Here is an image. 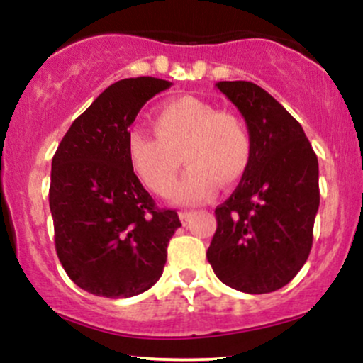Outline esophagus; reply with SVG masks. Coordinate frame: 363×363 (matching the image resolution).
I'll list each match as a JSON object with an SVG mask.
<instances>
[{"mask_svg": "<svg viewBox=\"0 0 363 363\" xmlns=\"http://www.w3.org/2000/svg\"><path fill=\"white\" fill-rule=\"evenodd\" d=\"M193 215H194V211H187V210H184V211H179V218H181V222H182V223H187V222H189V220L193 218Z\"/></svg>", "mask_w": 363, "mask_h": 363, "instance_id": "34e87169", "label": "esophagus"}]
</instances>
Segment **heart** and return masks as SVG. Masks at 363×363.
Wrapping results in <instances>:
<instances>
[{
  "mask_svg": "<svg viewBox=\"0 0 363 363\" xmlns=\"http://www.w3.org/2000/svg\"><path fill=\"white\" fill-rule=\"evenodd\" d=\"M155 135L131 128L126 153L133 172L155 194L167 196L182 160L189 167L174 199L194 205L211 198L216 186H232L251 162V138L235 116L194 97L170 99L152 116Z\"/></svg>",
  "mask_w": 363,
  "mask_h": 363,
  "instance_id": "b5f03b06",
  "label": "heart"
}]
</instances>
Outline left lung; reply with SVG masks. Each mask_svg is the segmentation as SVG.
I'll return each mask as SVG.
<instances>
[{
	"label": "left lung",
	"mask_w": 363,
	"mask_h": 363,
	"mask_svg": "<svg viewBox=\"0 0 363 363\" xmlns=\"http://www.w3.org/2000/svg\"><path fill=\"white\" fill-rule=\"evenodd\" d=\"M251 138V162L215 210L206 257L220 281L245 294L285 286L309 257L319 208V164L298 121L256 83L218 82Z\"/></svg>",
	"instance_id": "left-lung-1"
}]
</instances>
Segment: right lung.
<instances>
[{
	"instance_id": "1",
	"label": "right lung",
	"mask_w": 363,
	"mask_h": 363,
	"mask_svg": "<svg viewBox=\"0 0 363 363\" xmlns=\"http://www.w3.org/2000/svg\"><path fill=\"white\" fill-rule=\"evenodd\" d=\"M172 83L152 77L112 83L73 121L52 157L49 208L68 277L89 294L128 298L158 281L167 244L181 227L133 172L128 128Z\"/></svg>"
}]
</instances>
